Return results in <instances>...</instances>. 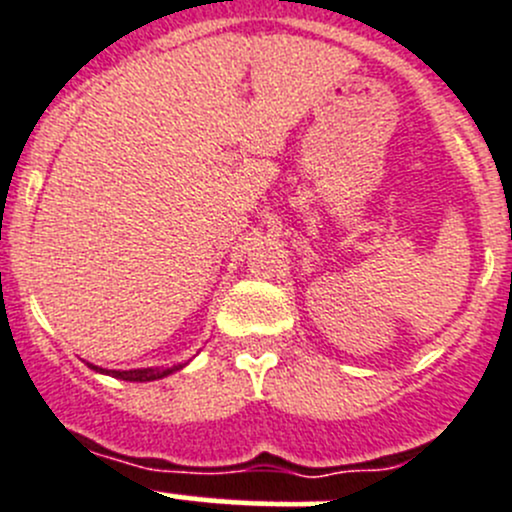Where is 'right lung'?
Here are the masks:
<instances>
[{
	"instance_id": "right-lung-1",
	"label": "right lung",
	"mask_w": 512,
	"mask_h": 512,
	"mask_svg": "<svg viewBox=\"0 0 512 512\" xmlns=\"http://www.w3.org/2000/svg\"><path fill=\"white\" fill-rule=\"evenodd\" d=\"M181 366H174V368H136V371H106L111 373L114 378H121V381H156V378H164L169 376L171 371H179ZM96 371H101V368H96Z\"/></svg>"
}]
</instances>
